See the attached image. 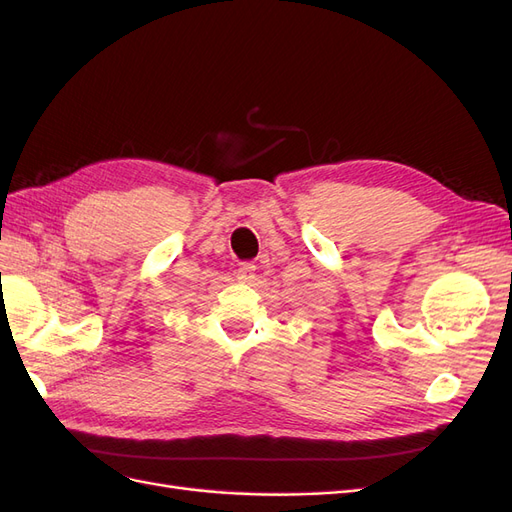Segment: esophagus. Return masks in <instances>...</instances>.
Listing matches in <instances>:
<instances>
[{
  "mask_svg": "<svg viewBox=\"0 0 512 512\" xmlns=\"http://www.w3.org/2000/svg\"><path fill=\"white\" fill-rule=\"evenodd\" d=\"M256 277V265L254 262H241L237 269V280L239 282H252Z\"/></svg>",
  "mask_w": 512,
  "mask_h": 512,
  "instance_id": "obj_1",
  "label": "esophagus"
}]
</instances>
